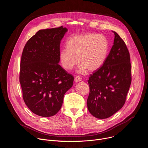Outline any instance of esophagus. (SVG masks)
Segmentation results:
<instances>
[{
	"label": "esophagus",
	"mask_w": 148,
	"mask_h": 148,
	"mask_svg": "<svg viewBox=\"0 0 148 148\" xmlns=\"http://www.w3.org/2000/svg\"><path fill=\"white\" fill-rule=\"evenodd\" d=\"M75 81H76V82H79V81H81V77H78V76H77L76 77H75Z\"/></svg>",
	"instance_id": "34e87169"
}]
</instances>
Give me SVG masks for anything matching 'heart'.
I'll list each match as a JSON object with an SVG mask.
<instances>
[{
    "label": "heart",
    "instance_id": "heart-1",
    "mask_svg": "<svg viewBox=\"0 0 148 148\" xmlns=\"http://www.w3.org/2000/svg\"><path fill=\"white\" fill-rule=\"evenodd\" d=\"M67 49L60 50L61 65L71 70L78 61L79 71L92 72L98 70L106 59L108 50L107 38L101 34L87 33L71 37L67 43Z\"/></svg>",
    "mask_w": 148,
    "mask_h": 148
}]
</instances>
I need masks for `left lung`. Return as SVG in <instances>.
Masks as SVG:
<instances>
[{"mask_svg":"<svg viewBox=\"0 0 148 148\" xmlns=\"http://www.w3.org/2000/svg\"><path fill=\"white\" fill-rule=\"evenodd\" d=\"M113 32L114 45L108 56L88 80V110L99 119L109 118L122 108L132 80L129 51L124 41Z\"/></svg>","mask_w":148,"mask_h":148,"instance_id":"obj_1","label":"left lung"}]
</instances>
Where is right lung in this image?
Here are the masks:
<instances>
[{
  "label": "right lung",
  "instance_id": "obj_1",
  "mask_svg": "<svg viewBox=\"0 0 148 148\" xmlns=\"http://www.w3.org/2000/svg\"><path fill=\"white\" fill-rule=\"evenodd\" d=\"M67 29L40 30L26 43L20 61L19 81L30 110L43 117L56 115L74 77L59 64L60 45Z\"/></svg>",
  "mask_w": 148,
  "mask_h": 148
}]
</instances>
